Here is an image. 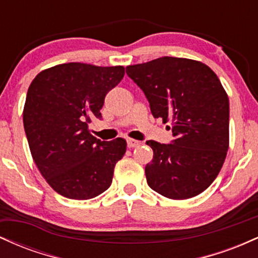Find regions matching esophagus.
<instances>
[{"mask_svg": "<svg viewBox=\"0 0 258 258\" xmlns=\"http://www.w3.org/2000/svg\"><path fill=\"white\" fill-rule=\"evenodd\" d=\"M139 144H141V142L139 141H136V139H127V147L128 148H135V147H138Z\"/></svg>", "mask_w": 258, "mask_h": 258, "instance_id": "1", "label": "esophagus"}]
</instances>
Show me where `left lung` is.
I'll return each instance as SVG.
<instances>
[{"label": "left lung", "mask_w": 258, "mask_h": 258, "mask_svg": "<svg viewBox=\"0 0 258 258\" xmlns=\"http://www.w3.org/2000/svg\"><path fill=\"white\" fill-rule=\"evenodd\" d=\"M126 74L144 92L153 116L172 127L170 144L147 141L154 152L148 185L174 200L203 193L229 144V99L217 75L201 61L174 57L130 65Z\"/></svg>", "instance_id": "left-lung-1"}]
</instances>
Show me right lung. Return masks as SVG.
<instances>
[{"label": "right lung", "mask_w": 258, "mask_h": 258, "mask_svg": "<svg viewBox=\"0 0 258 258\" xmlns=\"http://www.w3.org/2000/svg\"><path fill=\"white\" fill-rule=\"evenodd\" d=\"M123 75V67L67 63L32 80L23 112L24 130L35 164L58 194L87 200L110 186L126 141H100L88 125L94 117L102 119L106 93Z\"/></svg>", "instance_id": "add662e5"}]
</instances>
